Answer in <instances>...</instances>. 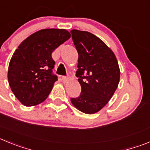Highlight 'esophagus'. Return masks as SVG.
I'll use <instances>...</instances> for the list:
<instances>
[{
    "mask_svg": "<svg viewBox=\"0 0 150 150\" xmlns=\"http://www.w3.org/2000/svg\"><path fill=\"white\" fill-rule=\"evenodd\" d=\"M68 78L67 77V76H62V80L63 82H66L67 81H68Z\"/></svg>",
    "mask_w": 150,
    "mask_h": 150,
    "instance_id": "34e87169",
    "label": "esophagus"
}]
</instances>
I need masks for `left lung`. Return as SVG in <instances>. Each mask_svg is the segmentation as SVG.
Returning <instances> with one entry per match:
<instances>
[{
  "instance_id": "left-lung-1",
  "label": "left lung",
  "mask_w": 150,
  "mask_h": 150,
  "mask_svg": "<svg viewBox=\"0 0 150 150\" xmlns=\"http://www.w3.org/2000/svg\"><path fill=\"white\" fill-rule=\"evenodd\" d=\"M78 52V77L80 95L71 98L73 105L86 114H94L112 98L120 81V68L112 50L94 34L71 30Z\"/></svg>"
}]
</instances>
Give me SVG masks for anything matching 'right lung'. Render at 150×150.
Returning <instances> with one entry per match:
<instances>
[{
	"instance_id": "1",
	"label": "right lung",
	"mask_w": 150,
	"mask_h": 150,
	"mask_svg": "<svg viewBox=\"0 0 150 150\" xmlns=\"http://www.w3.org/2000/svg\"><path fill=\"white\" fill-rule=\"evenodd\" d=\"M70 37L64 29H45L27 37L16 49L9 64L8 81L23 105H38L48 97L58 80L51 54Z\"/></svg>"
}]
</instances>
